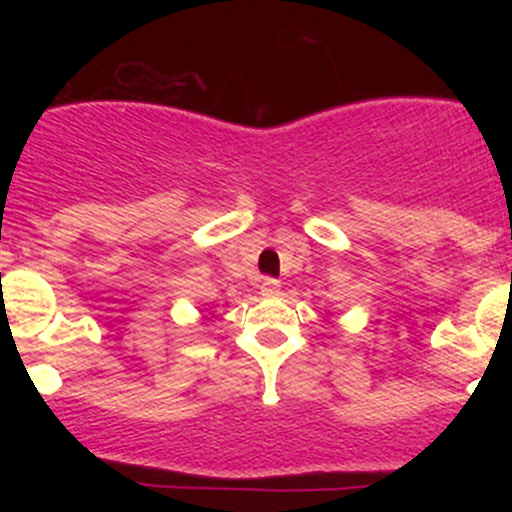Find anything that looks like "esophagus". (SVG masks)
<instances>
[{
	"label": "esophagus",
	"mask_w": 512,
	"mask_h": 512,
	"mask_svg": "<svg viewBox=\"0 0 512 512\" xmlns=\"http://www.w3.org/2000/svg\"><path fill=\"white\" fill-rule=\"evenodd\" d=\"M280 282L272 280V277H265V280L260 282V294L262 297H277L280 294Z\"/></svg>",
	"instance_id": "obj_1"
}]
</instances>
